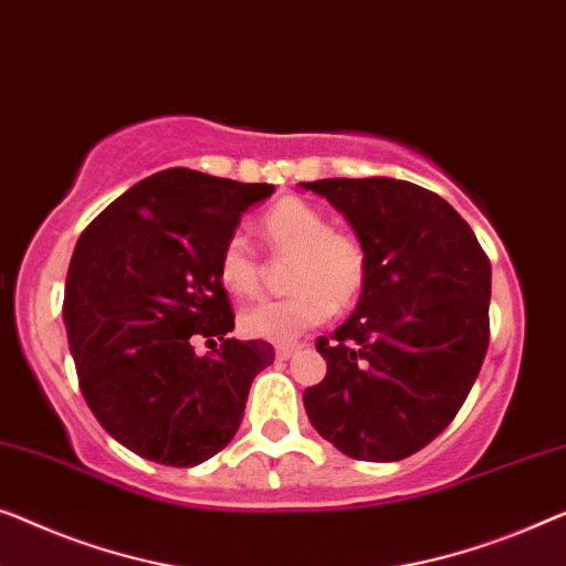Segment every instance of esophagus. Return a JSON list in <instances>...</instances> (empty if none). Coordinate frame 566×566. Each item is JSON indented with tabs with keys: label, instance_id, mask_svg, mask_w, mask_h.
I'll return each mask as SVG.
<instances>
[{
	"label": "esophagus",
	"instance_id": "34e87169",
	"mask_svg": "<svg viewBox=\"0 0 566 566\" xmlns=\"http://www.w3.org/2000/svg\"><path fill=\"white\" fill-rule=\"evenodd\" d=\"M301 347H303V344H298V342H283V344H277V347H275V355L281 359H289V357L296 355Z\"/></svg>",
	"mask_w": 566,
	"mask_h": 566
}]
</instances>
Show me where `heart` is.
Returning a JSON list of instances; mask_svg holds the SVG:
<instances>
[{
  "label": "heart",
  "mask_w": 566,
  "mask_h": 566,
  "mask_svg": "<svg viewBox=\"0 0 566 566\" xmlns=\"http://www.w3.org/2000/svg\"><path fill=\"white\" fill-rule=\"evenodd\" d=\"M270 252L293 255L289 285L291 296L252 303L240 314V329L250 339L291 342L303 332L324 324L334 306H352L363 296L370 255L357 234L332 229L324 211L298 196L275 201L260 219ZM217 277L234 298H252L263 285V265L240 234L222 244Z\"/></svg>",
  "instance_id": "heart-1"
}]
</instances>
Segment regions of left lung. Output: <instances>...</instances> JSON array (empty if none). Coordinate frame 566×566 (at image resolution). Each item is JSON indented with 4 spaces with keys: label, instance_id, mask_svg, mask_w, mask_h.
Here are the masks:
<instances>
[{
    "label": "left lung",
    "instance_id": "obj_1",
    "mask_svg": "<svg viewBox=\"0 0 566 566\" xmlns=\"http://www.w3.org/2000/svg\"><path fill=\"white\" fill-rule=\"evenodd\" d=\"M347 217L370 255L357 308L318 337L326 378L308 421L347 457L398 462L439 437L478 380L490 342V260L470 224L396 178L301 184Z\"/></svg>",
    "mask_w": 566,
    "mask_h": 566
}]
</instances>
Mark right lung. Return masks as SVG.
<instances>
[{
	"label": "right lung",
	"instance_id": "obj_1",
	"mask_svg": "<svg viewBox=\"0 0 566 566\" xmlns=\"http://www.w3.org/2000/svg\"><path fill=\"white\" fill-rule=\"evenodd\" d=\"M270 193V184L168 168L78 237L63 298L69 347L88 408L129 452L193 467L240 429L250 385L275 349L229 337L234 311L217 258L242 211ZM196 338L212 347L203 358Z\"/></svg>",
	"mask_w": 566,
	"mask_h": 566
}]
</instances>
